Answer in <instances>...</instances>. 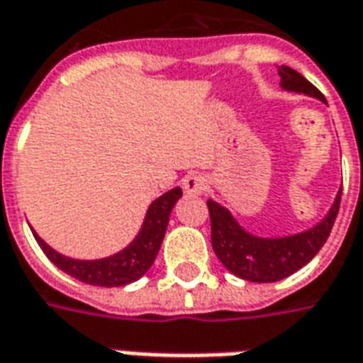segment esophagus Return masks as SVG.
I'll return each mask as SVG.
<instances>
[{"label": "esophagus", "mask_w": 363, "mask_h": 363, "mask_svg": "<svg viewBox=\"0 0 363 363\" xmlns=\"http://www.w3.org/2000/svg\"><path fill=\"white\" fill-rule=\"evenodd\" d=\"M207 179L203 176H187L184 179V189L189 195H201L207 191Z\"/></svg>", "instance_id": "esophagus-1"}]
</instances>
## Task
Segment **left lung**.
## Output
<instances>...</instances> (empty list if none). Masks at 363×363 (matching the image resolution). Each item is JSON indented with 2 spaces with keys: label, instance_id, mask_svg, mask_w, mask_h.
Listing matches in <instances>:
<instances>
[{
  "label": "left lung",
  "instance_id": "8db88e82",
  "mask_svg": "<svg viewBox=\"0 0 363 363\" xmlns=\"http://www.w3.org/2000/svg\"><path fill=\"white\" fill-rule=\"evenodd\" d=\"M281 87L289 91L313 95L325 101L317 87L305 79L299 72L289 66L279 68ZM340 194L336 195L333 209L328 211L317 227L309 228L301 235L284 236V238H259L246 233L233 215L218 203L207 201L211 217V244L223 266L235 276L256 281V284H272L309 264L323 248L326 238L333 230L334 220L340 209Z\"/></svg>",
  "mask_w": 363,
  "mask_h": 363
}]
</instances>
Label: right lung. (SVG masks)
<instances>
[{
	"label": "right lung",
	"instance_id": "add662e5",
	"mask_svg": "<svg viewBox=\"0 0 363 363\" xmlns=\"http://www.w3.org/2000/svg\"><path fill=\"white\" fill-rule=\"evenodd\" d=\"M182 197V189L174 187L168 194L158 197L156 201L148 207L145 225L133 242L128 244L125 250H121L115 256L104 259H72L62 254L52 250L40 236L33 230L37 238L38 246L43 248L46 258L52 262L54 266L66 272L68 276L76 277L79 281L89 285H99V287H121L130 281H136L150 269L154 259L158 256L162 240L166 235L169 213L174 209L176 201Z\"/></svg>",
	"mask_w": 363,
	"mask_h": 363
}]
</instances>
